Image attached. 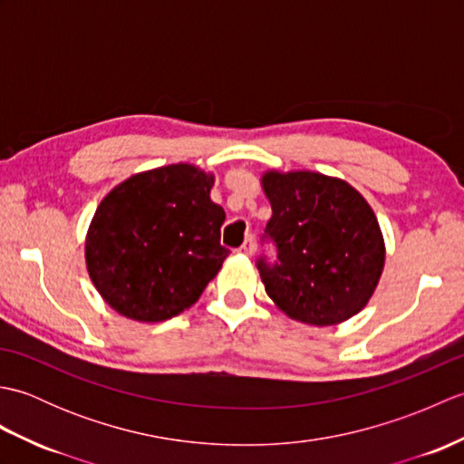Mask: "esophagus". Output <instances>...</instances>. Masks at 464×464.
<instances>
[{"mask_svg":"<svg viewBox=\"0 0 464 464\" xmlns=\"http://www.w3.org/2000/svg\"><path fill=\"white\" fill-rule=\"evenodd\" d=\"M253 251H255V241H253V237L249 235V237L245 239V243L239 247V253H243V255H247V257H251Z\"/></svg>","mask_w":464,"mask_h":464,"instance_id":"1","label":"esophagus"}]
</instances>
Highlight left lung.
<instances>
[{"label":"left lung","mask_w":464,"mask_h":464,"mask_svg":"<svg viewBox=\"0 0 464 464\" xmlns=\"http://www.w3.org/2000/svg\"><path fill=\"white\" fill-rule=\"evenodd\" d=\"M273 209L265 235L277 263L257 261L261 281L287 317L331 327L367 307L384 269V239L367 199L347 181L314 171L269 169Z\"/></svg>","instance_id":"obj_1"}]
</instances>
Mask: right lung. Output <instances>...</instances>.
<instances>
[{
	"mask_svg": "<svg viewBox=\"0 0 464 464\" xmlns=\"http://www.w3.org/2000/svg\"><path fill=\"white\" fill-rule=\"evenodd\" d=\"M213 183V173L173 163L135 173L103 197L87 229L85 265L113 311L160 323L201 297L229 255Z\"/></svg>",
	"mask_w": 464,
	"mask_h": 464,
	"instance_id": "right-lung-1",
	"label": "right lung"
}]
</instances>
